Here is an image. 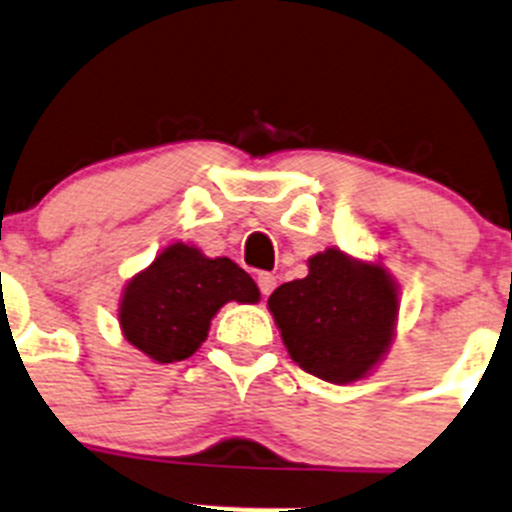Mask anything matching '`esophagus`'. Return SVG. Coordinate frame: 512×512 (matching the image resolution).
<instances>
[{
	"label": "esophagus",
	"instance_id": "1",
	"mask_svg": "<svg viewBox=\"0 0 512 512\" xmlns=\"http://www.w3.org/2000/svg\"><path fill=\"white\" fill-rule=\"evenodd\" d=\"M256 284H259L261 294L269 296L271 291L276 289V276H274V274H266V271H261V274L256 276Z\"/></svg>",
	"mask_w": 512,
	"mask_h": 512
}]
</instances>
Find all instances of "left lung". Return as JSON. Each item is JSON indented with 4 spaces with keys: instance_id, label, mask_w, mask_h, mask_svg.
Returning <instances> with one entry per match:
<instances>
[{
    "instance_id": "left-lung-1",
    "label": "left lung",
    "mask_w": 512,
    "mask_h": 512,
    "mask_svg": "<svg viewBox=\"0 0 512 512\" xmlns=\"http://www.w3.org/2000/svg\"><path fill=\"white\" fill-rule=\"evenodd\" d=\"M291 359L334 384L362 379L387 352L397 319V289L379 264L337 248L309 259V276L269 296Z\"/></svg>"
}]
</instances>
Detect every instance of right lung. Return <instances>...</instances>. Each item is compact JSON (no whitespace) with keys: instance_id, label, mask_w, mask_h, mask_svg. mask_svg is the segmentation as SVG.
Wrapping results in <instances>:
<instances>
[{"instance_id":"right-lung-1","label":"right lung","mask_w":512,"mask_h":512,"mask_svg":"<svg viewBox=\"0 0 512 512\" xmlns=\"http://www.w3.org/2000/svg\"><path fill=\"white\" fill-rule=\"evenodd\" d=\"M259 286L231 259H206L173 243L125 286L120 326L135 349L160 364L188 359L208 337L226 301L256 304Z\"/></svg>"}]
</instances>
